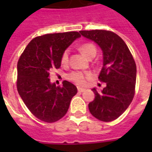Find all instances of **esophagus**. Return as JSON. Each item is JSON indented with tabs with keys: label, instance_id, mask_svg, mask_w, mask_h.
Segmentation results:
<instances>
[{
	"label": "esophagus",
	"instance_id": "1",
	"mask_svg": "<svg viewBox=\"0 0 152 152\" xmlns=\"http://www.w3.org/2000/svg\"><path fill=\"white\" fill-rule=\"evenodd\" d=\"M78 91H79V92H84V91H85V90H86V89H85V88H80V87H78Z\"/></svg>",
	"mask_w": 152,
	"mask_h": 152
}]
</instances>
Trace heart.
Wrapping results in <instances>:
<instances>
[{
  "instance_id": "heart-1",
  "label": "heart",
  "mask_w": 152,
  "mask_h": 152,
  "mask_svg": "<svg viewBox=\"0 0 152 152\" xmlns=\"http://www.w3.org/2000/svg\"><path fill=\"white\" fill-rule=\"evenodd\" d=\"M80 50L86 57H88L89 58L95 56L96 53H97L95 45L94 44L89 43V42L82 44L80 46ZM68 59H69V50H66L63 52L62 57H61V63L63 65H66L68 63ZM90 77H91V73L89 72H80V71L72 72L69 74H67V76H66L67 79L72 82L76 83L77 85H84L86 82V80L89 79Z\"/></svg>"
}]
</instances>
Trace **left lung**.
<instances>
[{
  "mask_svg": "<svg viewBox=\"0 0 152 152\" xmlns=\"http://www.w3.org/2000/svg\"><path fill=\"white\" fill-rule=\"evenodd\" d=\"M80 32L98 44L103 54V66L99 79L107 86L101 93L92 89L95 98L89 103V112L99 121H114L124 113L134 99L137 74L135 61L127 45L113 31Z\"/></svg>",
  "mask_w": 152,
  "mask_h": 152,
  "instance_id": "left-lung-1",
  "label": "left lung"
}]
</instances>
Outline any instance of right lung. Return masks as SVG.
<instances>
[{
  "label": "right lung",
  "mask_w": 152,
  "mask_h": 152,
  "mask_svg": "<svg viewBox=\"0 0 152 152\" xmlns=\"http://www.w3.org/2000/svg\"><path fill=\"white\" fill-rule=\"evenodd\" d=\"M80 37L78 31L51 33L30 41L18 61L17 89L28 110L48 123L66 115L77 93L73 84L64 80L63 86L51 84L50 72L59 68L61 57L67 47Z\"/></svg>",
  "instance_id": "add662e5"
}]
</instances>
